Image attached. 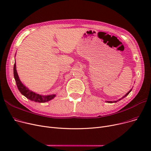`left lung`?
Masks as SVG:
<instances>
[{
	"mask_svg": "<svg viewBox=\"0 0 151 151\" xmlns=\"http://www.w3.org/2000/svg\"><path fill=\"white\" fill-rule=\"evenodd\" d=\"M132 89H131L124 96H123L121 99H119V100H116V101H106V102H107V103H110V104H112V103H116V102H117V101H120L121 99H124V98H125V97H127L128 96V95L129 94V93L132 91Z\"/></svg>",
	"mask_w": 151,
	"mask_h": 151,
	"instance_id": "obj_1",
	"label": "left lung"
}]
</instances>
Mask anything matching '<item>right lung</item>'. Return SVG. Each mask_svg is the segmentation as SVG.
<instances>
[{
	"instance_id": "right-lung-1",
	"label": "right lung",
	"mask_w": 151,
	"mask_h": 151,
	"mask_svg": "<svg viewBox=\"0 0 151 151\" xmlns=\"http://www.w3.org/2000/svg\"><path fill=\"white\" fill-rule=\"evenodd\" d=\"M16 62H14V67H13V73H14V78L17 83L18 89L19 92L22 94L24 96H25L27 99H29L31 101H34L35 102L38 103H45L46 101H50L51 100L53 99L56 95L55 94H51V95H47V96H43V95H40L37 93L33 91L29 90L26 86H25L21 81L19 76L17 73V66H16Z\"/></svg>"
}]
</instances>
